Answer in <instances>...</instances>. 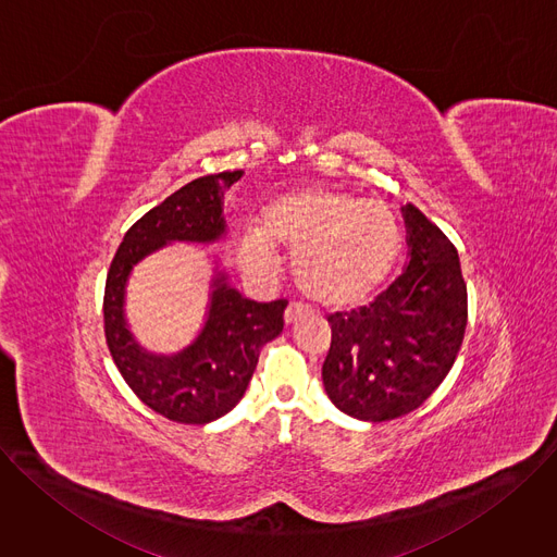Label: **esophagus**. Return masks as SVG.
Masks as SVG:
<instances>
[{"instance_id":"1","label":"esophagus","mask_w":557,"mask_h":557,"mask_svg":"<svg viewBox=\"0 0 557 557\" xmlns=\"http://www.w3.org/2000/svg\"><path fill=\"white\" fill-rule=\"evenodd\" d=\"M304 314H308V308H306V306H301V304H288V308H286V312H284L286 326H290V324H295L297 320H301Z\"/></svg>"}]
</instances>
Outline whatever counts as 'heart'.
I'll use <instances>...</instances> for the list:
<instances>
[{"instance_id":"obj_1","label":"heart","mask_w":557,"mask_h":557,"mask_svg":"<svg viewBox=\"0 0 557 557\" xmlns=\"http://www.w3.org/2000/svg\"><path fill=\"white\" fill-rule=\"evenodd\" d=\"M290 249L297 286L324 306H352L374 293L401 251V226L383 205L333 187H304L280 198L264 226L240 237V260L258 275L280 267Z\"/></svg>"}]
</instances>
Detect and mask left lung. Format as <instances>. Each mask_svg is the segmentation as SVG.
<instances>
[{"mask_svg":"<svg viewBox=\"0 0 557 557\" xmlns=\"http://www.w3.org/2000/svg\"><path fill=\"white\" fill-rule=\"evenodd\" d=\"M408 262L370 306L329 317L322 379L344 414L381 423L417 410L454 366L467 326L458 251L414 205L401 207Z\"/></svg>","mask_w":557,"mask_h":557,"instance_id":"obj_1","label":"left lung"}]
</instances>
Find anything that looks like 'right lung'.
I'll return each instance as SVG.
<instances>
[{"label": "right lung", "instance_id": "1", "mask_svg": "<svg viewBox=\"0 0 557 557\" xmlns=\"http://www.w3.org/2000/svg\"><path fill=\"white\" fill-rule=\"evenodd\" d=\"M243 176L237 170L196 178L147 211L125 233L108 273L103 317L110 355L138 399L176 423L205 425L240 404L260 350L284 331L286 301L245 297L231 286L220 258L209 253L213 275L200 331L176 352H151L129 329L127 284L136 264L174 243H224V191Z\"/></svg>", "mask_w": 557, "mask_h": 557}]
</instances>
